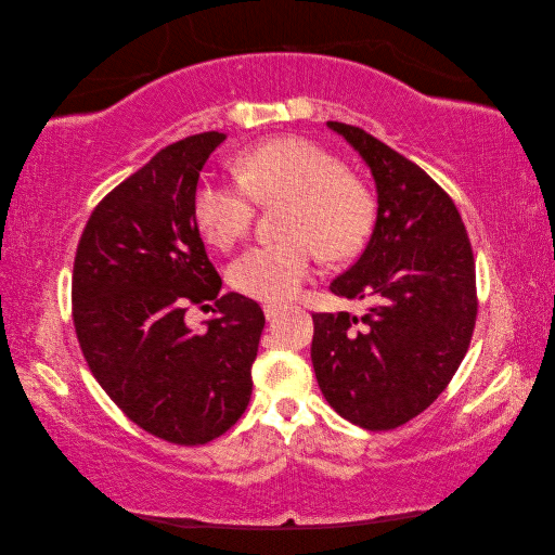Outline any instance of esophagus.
I'll return each mask as SVG.
<instances>
[{
  "mask_svg": "<svg viewBox=\"0 0 555 555\" xmlns=\"http://www.w3.org/2000/svg\"><path fill=\"white\" fill-rule=\"evenodd\" d=\"M263 314H266L268 322H275V319L282 314V310L275 308V306H266V308H263Z\"/></svg>",
  "mask_w": 555,
  "mask_h": 555,
  "instance_id": "esophagus-1",
  "label": "esophagus"
}]
</instances>
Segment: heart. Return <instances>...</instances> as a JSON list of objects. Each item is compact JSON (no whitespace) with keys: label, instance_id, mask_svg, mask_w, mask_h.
<instances>
[{"label":"heart","instance_id":"1","mask_svg":"<svg viewBox=\"0 0 555 555\" xmlns=\"http://www.w3.org/2000/svg\"><path fill=\"white\" fill-rule=\"evenodd\" d=\"M242 184H201L194 217L204 238L231 249L247 236L255 206L287 204L280 233L287 241L251 247L229 268L241 294L282 306L312 275L314 251L324 261H345L365 245L375 224V196L345 164L312 141L284 137L247 147L233 159Z\"/></svg>","mask_w":555,"mask_h":555}]
</instances>
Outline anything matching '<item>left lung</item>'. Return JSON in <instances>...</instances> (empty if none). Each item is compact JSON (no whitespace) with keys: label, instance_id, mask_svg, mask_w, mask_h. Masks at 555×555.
I'll list each match as a JSON object with an SVG mask.
<instances>
[{"label":"left lung","instance_id":"left-lung-1","mask_svg":"<svg viewBox=\"0 0 555 555\" xmlns=\"http://www.w3.org/2000/svg\"><path fill=\"white\" fill-rule=\"evenodd\" d=\"M373 173L377 220L331 292L365 314L319 312L312 367L328 405L365 430H391L438 398L465 357L477 319L475 259L461 215L424 169L371 133L326 122Z\"/></svg>","mask_w":555,"mask_h":555}]
</instances>
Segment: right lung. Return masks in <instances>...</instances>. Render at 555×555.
Returning a JSON list of instances; mask_svg holds the SVG:
<instances>
[{"label": "right lung", "instance_id": "add662e5", "mask_svg": "<svg viewBox=\"0 0 555 555\" xmlns=\"http://www.w3.org/2000/svg\"><path fill=\"white\" fill-rule=\"evenodd\" d=\"M220 131L182 139L94 208L74 261V326L94 379L133 424L173 444H206L245 412L266 317L220 294L194 217L198 173ZM216 300L194 334L190 305Z\"/></svg>", "mask_w": 555, "mask_h": 555}]
</instances>
